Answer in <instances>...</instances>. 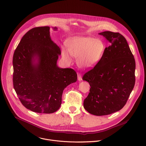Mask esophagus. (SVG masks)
I'll return each mask as SVG.
<instances>
[{
    "instance_id": "34e87169",
    "label": "esophagus",
    "mask_w": 146,
    "mask_h": 146,
    "mask_svg": "<svg viewBox=\"0 0 146 146\" xmlns=\"http://www.w3.org/2000/svg\"><path fill=\"white\" fill-rule=\"evenodd\" d=\"M77 77H78V80L79 81H81L82 80V76H81V74H80V73H78L77 74Z\"/></svg>"
}]
</instances>
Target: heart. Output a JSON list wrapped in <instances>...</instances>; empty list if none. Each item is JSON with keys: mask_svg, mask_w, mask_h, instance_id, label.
<instances>
[{"mask_svg": "<svg viewBox=\"0 0 146 146\" xmlns=\"http://www.w3.org/2000/svg\"><path fill=\"white\" fill-rule=\"evenodd\" d=\"M67 49H62V58L68 62L71 56L77 58V65L81 69H89L94 67L102 58L105 45L100 39L89 36H75L68 40Z\"/></svg>", "mask_w": 146, "mask_h": 146, "instance_id": "1", "label": "heart"}]
</instances>
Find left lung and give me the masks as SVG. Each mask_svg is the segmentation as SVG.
<instances>
[{
  "label": "left lung",
  "mask_w": 146,
  "mask_h": 146,
  "mask_svg": "<svg viewBox=\"0 0 146 146\" xmlns=\"http://www.w3.org/2000/svg\"><path fill=\"white\" fill-rule=\"evenodd\" d=\"M110 45L93 69L82 80L89 82L90 93L84 101L85 109L97 116L121 110L134 87L135 61L126 38L118 32L99 33Z\"/></svg>",
  "instance_id": "left-lung-1"
}]
</instances>
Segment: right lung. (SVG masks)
Instances as JSON below:
<instances>
[{
  "mask_svg": "<svg viewBox=\"0 0 146 146\" xmlns=\"http://www.w3.org/2000/svg\"><path fill=\"white\" fill-rule=\"evenodd\" d=\"M60 54L59 46L51 39L49 27L33 28L21 39L13 56V84L27 109L38 113L56 112L64 89L77 81L73 69L57 66Z\"/></svg>",
  "mask_w": 146,
  "mask_h": 146,
  "instance_id": "obj_1",
  "label": "right lung"
}]
</instances>
